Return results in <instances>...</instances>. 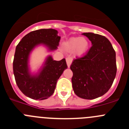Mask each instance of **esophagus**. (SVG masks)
Masks as SVG:
<instances>
[{
    "instance_id": "esophagus-1",
    "label": "esophagus",
    "mask_w": 129,
    "mask_h": 129,
    "mask_svg": "<svg viewBox=\"0 0 129 129\" xmlns=\"http://www.w3.org/2000/svg\"><path fill=\"white\" fill-rule=\"evenodd\" d=\"M66 61H67V66H68V68H70V65H71V64H72V59L70 57H67V59H66Z\"/></svg>"
}]
</instances>
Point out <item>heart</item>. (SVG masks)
<instances>
[{
  "mask_svg": "<svg viewBox=\"0 0 129 129\" xmlns=\"http://www.w3.org/2000/svg\"><path fill=\"white\" fill-rule=\"evenodd\" d=\"M64 48L67 52H72L77 57L85 56L89 48V42L85 37H72L64 44Z\"/></svg>",
  "mask_w": 129,
  "mask_h": 129,
  "instance_id": "b5f03b06",
  "label": "heart"
}]
</instances>
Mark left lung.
Segmentation results:
<instances>
[{"label": "left lung", "mask_w": 129, "mask_h": 129, "mask_svg": "<svg viewBox=\"0 0 129 129\" xmlns=\"http://www.w3.org/2000/svg\"><path fill=\"white\" fill-rule=\"evenodd\" d=\"M92 46L85 56L70 66L73 90L81 98L93 100L102 96L111 87L116 75V52L109 39L94 33H83Z\"/></svg>", "instance_id": "1"}]
</instances>
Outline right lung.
<instances>
[{"mask_svg": "<svg viewBox=\"0 0 129 129\" xmlns=\"http://www.w3.org/2000/svg\"><path fill=\"white\" fill-rule=\"evenodd\" d=\"M57 34V31L52 28L33 31L25 35L16 46L13 74L19 89L29 98L43 100L50 97L57 80L67 68L65 59L55 61L48 55L36 74H32L29 69V55L34 49L43 45L48 52L57 50L61 39Z\"/></svg>", "mask_w": 129, "mask_h": 129, "instance_id": "add662e5", "label": "right lung"}]
</instances>
